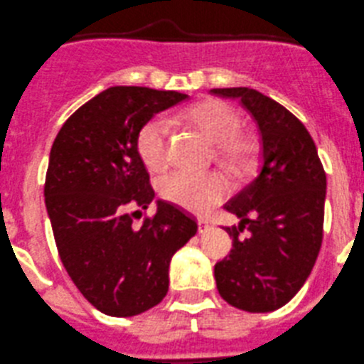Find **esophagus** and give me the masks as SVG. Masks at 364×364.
Here are the masks:
<instances>
[{
	"label": "esophagus",
	"mask_w": 364,
	"mask_h": 364,
	"mask_svg": "<svg viewBox=\"0 0 364 364\" xmlns=\"http://www.w3.org/2000/svg\"><path fill=\"white\" fill-rule=\"evenodd\" d=\"M210 228V223L207 220H198V232L200 234H203V232H207Z\"/></svg>",
	"instance_id": "1"
}]
</instances>
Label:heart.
<instances>
[{
    "mask_svg": "<svg viewBox=\"0 0 364 364\" xmlns=\"http://www.w3.org/2000/svg\"><path fill=\"white\" fill-rule=\"evenodd\" d=\"M184 121L202 134L220 161L230 168H245L252 159V141L240 132L241 117L223 102H205L184 114ZM169 127L162 117H154L137 136V154L150 171H161L168 164ZM230 191V184L220 173L195 175L173 171L159 182L164 200L195 214H205Z\"/></svg>",
    "mask_w": 364,
    "mask_h": 364,
    "instance_id": "obj_1",
    "label": "heart"
}]
</instances>
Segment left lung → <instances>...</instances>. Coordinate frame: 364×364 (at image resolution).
Returning a JSON list of instances; mask_svg holds the SVG:
<instances>
[{
	"instance_id": "obj_1",
	"label": "left lung",
	"mask_w": 364,
	"mask_h": 364,
	"mask_svg": "<svg viewBox=\"0 0 364 364\" xmlns=\"http://www.w3.org/2000/svg\"><path fill=\"white\" fill-rule=\"evenodd\" d=\"M210 92L237 100L261 134L257 176L225 205L241 221L225 228L234 250L214 266L216 288L237 309L269 313L299 293L316 262L327 178L313 137L286 107L248 87Z\"/></svg>"
}]
</instances>
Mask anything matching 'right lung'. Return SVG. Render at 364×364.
Returning <instances> with one entry per match:
<instances>
[{
  "mask_svg": "<svg viewBox=\"0 0 364 364\" xmlns=\"http://www.w3.org/2000/svg\"><path fill=\"white\" fill-rule=\"evenodd\" d=\"M186 100L176 91L109 87L62 124L51 146L44 198L58 255L82 295L109 316L157 306L171 257L198 230L195 218L162 200L139 228L127 213L155 198L137 154L141 128Z\"/></svg>",
  "mask_w": 364,
  "mask_h": 364,
  "instance_id": "obj_1",
  "label": "right lung"
}]
</instances>
